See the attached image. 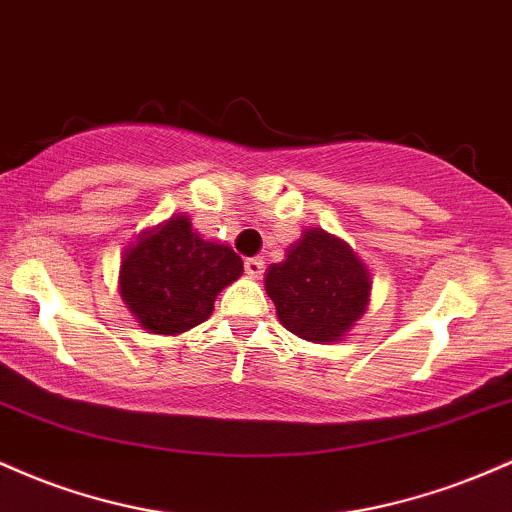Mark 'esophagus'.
<instances>
[{
	"label": "esophagus",
	"instance_id": "esophagus-1",
	"mask_svg": "<svg viewBox=\"0 0 512 512\" xmlns=\"http://www.w3.org/2000/svg\"><path fill=\"white\" fill-rule=\"evenodd\" d=\"M244 271H246V275H251V278H261L263 271H266V261H263L261 256L246 258V261H244Z\"/></svg>",
	"mask_w": 512,
	"mask_h": 512
}]
</instances>
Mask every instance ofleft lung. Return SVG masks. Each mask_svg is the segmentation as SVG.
Segmentation results:
<instances>
[{
	"label": "left lung",
	"instance_id": "1",
	"mask_svg": "<svg viewBox=\"0 0 512 512\" xmlns=\"http://www.w3.org/2000/svg\"><path fill=\"white\" fill-rule=\"evenodd\" d=\"M266 290L285 329L314 343H331L363 317L370 275L343 241L307 229L283 263L266 271Z\"/></svg>",
	"mask_w": 512,
	"mask_h": 512
}]
</instances>
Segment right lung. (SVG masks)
<instances>
[{
    "label": "right lung",
    "mask_w": 512,
    "mask_h": 512,
    "mask_svg": "<svg viewBox=\"0 0 512 512\" xmlns=\"http://www.w3.org/2000/svg\"><path fill=\"white\" fill-rule=\"evenodd\" d=\"M244 263L229 246L200 239L186 215L171 217L125 251L120 295L145 329L183 333L205 321Z\"/></svg>",
    "instance_id": "obj_1"
}]
</instances>
